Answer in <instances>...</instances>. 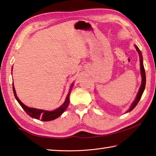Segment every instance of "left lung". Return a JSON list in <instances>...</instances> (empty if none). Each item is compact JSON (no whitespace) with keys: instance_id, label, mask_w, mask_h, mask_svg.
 Wrapping results in <instances>:
<instances>
[{"instance_id":"8db88e82","label":"left lung","mask_w":156,"mask_h":156,"mask_svg":"<svg viewBox=\"0 0 156 156\" xmlns=\"http://www.w3.org/2000/svg\"><path fill=\"white\" fill-rule=\"evenodd\" d=\"M135 48L136 49L137 51L138 52V54L140 55V70H141V84L140 86V88L139 89V91L137 92V94L136 96V98L134 100V101L133 102V103L131 104L130 108H129V110L126 112H130L133 109L136 107V105L138 104L139 101L141 98V96L144 93V91L145 90V83H146V77H145V69H144V63H143V57H142V54L141 51L140 50V49L137 47L136 45H135Z\"/></svg>"}]
</instances>
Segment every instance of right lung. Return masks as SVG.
I'll return each mask as SVG.
<instances>
[{
  "label": "right lung",
  "instance_id": "1",
  "mask_svg": "<svg viewBox=\"0 0 156 156\" xmlns=\"http://www.w3.org/2000/svg\"><path fill=\"white\" fill-rule=\"evenodd\" d=\"M73 87H74V83H72L71 84L70 88H69V90L68 92L67 97H66V100L64 103H63L60 107L55 109L54 111H45V110H43V109H37L35 108L29 107L27 106H26L23 104L17 97V96H16V94L14 84H12V90H13V93H14L16 100L18 101L19 105L21 106V107L24 109V111L27 112V115H29L30 117L33 118L38 119V120H41L42 121H49L54 120V119L59 117V116H60L63 112L66 111V109L67 108L69 103V94H70V92Z\"/></svg>",
  "mask_w": 156,
  "mask_h": 156
}]
</instances>
